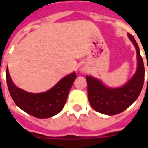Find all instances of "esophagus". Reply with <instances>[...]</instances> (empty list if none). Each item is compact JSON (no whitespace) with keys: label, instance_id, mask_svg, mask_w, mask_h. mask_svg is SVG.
<instances>
[{"label":"esophagus","instance_id":"34e87169","mask_svg":"<svg viewBox=\"0 0 148 148\" xmlns=\"http://www.w3.org/2000/svg\"><path fill=\"white\" fill-rule=\"evenodd\" d=\"M82 72H85V70H84L83 68H82Z\"/></svg>","mask_w":148,"mask_h":148}]
</instances>
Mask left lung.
<instances>
[{
  "instance_id": "left-lung-1",
  "label": "left lung",
  "mask_w": 148,
  "mask_h": 148,
  "mask_svg": "<svg viewBox=\"0 0 148 148\" xmlns=\"http://www.w3.org/2000/svg\"><path fill=\"white\" fill-rule=\"evenodd\" d=\"M137 55V69L127 83L119 88L107 87L102 82L92 76H86L87 91L90 106L94 110L105 115H116L127 109L140 96L144 82V66L136 41L127 34ZM148 69V67H147Z\"/></svg>"
}]
</instances>
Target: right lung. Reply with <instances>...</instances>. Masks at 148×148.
<instances>
[{
    "mask_svg": "<svg viewBox=\"0 0 148 148\" xmlns=\"http://www.w3.org/2000/svg\"><path fill=\"white\" fill-rule=\"evenodd\" d=\"M76 77V73L73 72L62 77L51 90L43 93H32L16 86L8 68L6 70L7 86L15 104L31 116L41 119L52 117L61 112Z\"/></svg>",
    "mask_w": 148,
    "mask_h": 148,
    "instance_id": "add662e5",
    "label": "right lung"
}]
</instances>
